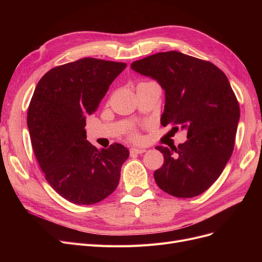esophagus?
<instances>
[{
  "instance_id": "obj_1",
  "label": "esophagus",
  "mask_w": 262,
  "mask_h": 262,
  "mask_svg": "<svg viewBox=\"0 0 262 262\" xmlns=\"http://www.w3.org/2000/svg\"><path fill=\"white\" fill-rule=\"evenodd\" d=\"M145 152L146 150L144 148H136V147L130 148V154H143Z\"/></svg>"
}]
</instances>
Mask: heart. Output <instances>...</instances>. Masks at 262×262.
I'll use <instances>...</instances> for the list:
<instances>
[{"mask_svg":"<svg viewBox=\"0 0 262 262\" xmlns=\"http://www.w3.org/2000/svg\"><path fill=\"white\" fill-rule=\"evenodd\" d=\"M133 137H134V138L136 139V138H137V135H133Z\"/></svg>","mask_w":262,"mask_h":262,"instance_id":"1","label":"heart"}]
</instances>
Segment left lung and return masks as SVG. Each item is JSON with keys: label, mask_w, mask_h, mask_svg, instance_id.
Segmentation results:
<instances>
[{"label": "left lung", "mask_w": 262, "mask_h": 262, "mask_svg": "<svg viewBox=\"0 0 262 262\" xmlns=\"http://www.w3.org/2000/svg\"><path fill=\"white\" fill-rule=\"evenodd\" d=\"M130 68L164 90L162 125L188 130V140L177 147H156L164 157L154 172L156 184L176 198L202 194L221 175L235 145L240 107L227 76L213 63L176 51L150 55Z\"/></svg>", "instance_id": "obj_1"}]
</instances>
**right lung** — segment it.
<instances>
[{
    "label": "right lung",
    "mask_w": 262,
    "mask_h": 262,
    "mask_svg": "<svg viewBox=\"0 0 262 262\" xmlns=\"http://www.w3.org/2000/svg\"><path fill=\"white\" fill-rule=\"evenodd\" d=\"M126 63L81 58L47 72L27 112L32 146L51 187L77 205H92L110 195L120 182L128 149L120 143L98 149L87 139L86 117Z\"/></svg>",
    "instance_id": "add662e5"
}]
</instances>
